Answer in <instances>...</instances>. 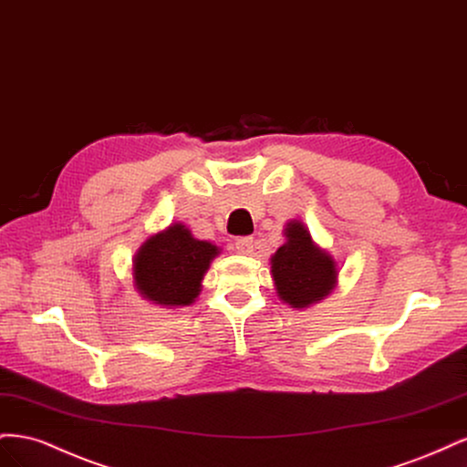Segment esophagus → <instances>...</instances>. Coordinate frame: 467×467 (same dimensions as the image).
I'll list each match as a JSON object with an SVG mask.
<instances>
[{
    "mask_svg": "<svg viewBox=\"0 0 467 467\" xmlns=\"http://www.w3.org/2000/svg\"><path fill=\"white\" fill-rule=\"evenodd\" d=\"M234 245H235V249H237L239 253H251V251H253V237H249V235L237 237Z\"/></svg>",
    "mask_w": 467,
    "mask_h": 467,
    "instance_id": "1",
    "label": "esophagus"
}]
</instances>
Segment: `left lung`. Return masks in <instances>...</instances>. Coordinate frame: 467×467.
I'll return each mask as SVG.
<instances>
[{
	"label": "left lung",
	"mask_w": 467,
	"mask_h": 467,
	"mask_svg": "<svg viewBox=\"0 0 467 467\" xmlns=\"http://www.w3.org/2000/svg\"><path fill=\"white\" fill-rule=\"evenodd\" d=\"M285 234L286 244L271 259L276 294L292 307H307L333 290L337 266L300 222H290Z\"/></svg>",
	"instance_id": "1"
}]
</instances>
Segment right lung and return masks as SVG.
Returning <instances> with one entry per match:
<instances>
[{"instance_id":"right-lung-1","label":"right lung","mask_w":467,"mask_h":467,"mask_svg":"<svg viewBox=\"0 0 467 467\" xmlns=\"http://www.w3.org/2000/svg\"><path fill=\"white\" fill-rule=\"evenodd\" d=\"M218 247L199 242L185 225L175 223L153 235L134 259L138 292L160 306H189L201 292V282Z\"/></svg>"}]
</instances>
